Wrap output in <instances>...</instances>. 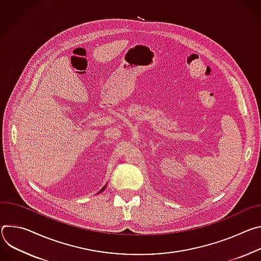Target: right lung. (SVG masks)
I'll list each match as a JSON object with an SVG mask.
<instances>
[{
    "instance_id": "obj_1",
    "label": "right lung",
    "mask_w": 261,
    "mask_h": 261,
    "mask_svg": "<svg viewBox=\"0 0 261 261\" xmlns=\"http://www.w3.org/2000/svg\"><path fill=\"white\" fill-rule=\"evenodd\" d=\"M106 187H107V185H106V186H105V187H103V188H102V189H101V190L98 192V194H99V193H101V192H102V191L106 189Z\"/></svg>"
}]
</instances>
